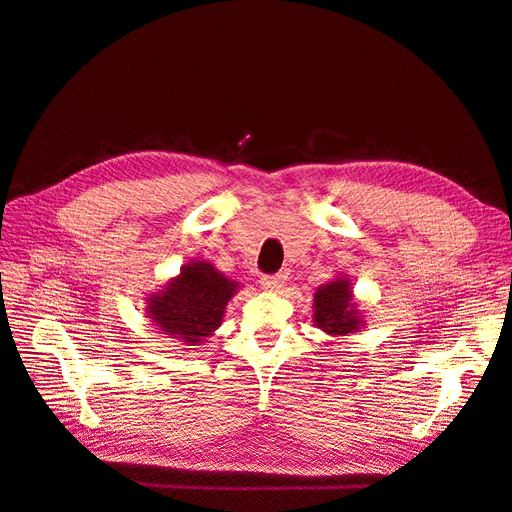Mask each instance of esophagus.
<instances>
[{
	"mask_svg": "<svg viewBox=\"0 0 512 512\" xmlns=\"http://www.w3.org/2000/svg\"><path fill=\"white\" fill-rule=\"evenodd\" d=\"M286 284H288V275H286V273H277V275H265V277H262V280H260V286H262V290H271V292L282 290Z\"/></svg>",
	"mask_w": 512,
	"mask_h": 512,
	"instance_id": "34e87169",
	"label": "esophagus"
}]
</instances>
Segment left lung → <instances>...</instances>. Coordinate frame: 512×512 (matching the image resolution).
I'll list each match as a JSON object with an SVG mask.
<instances>
[{"label": "left lung", "mask_w": 512, "mask_h": 512, "mask_svg": "<svg viewBox=\"0 0 512 512\" xmlns=\"http://www.w3.org/2000/svg\"><path fill=\"white\" fill-rule=\"evenodd\" d=\"M314 324L333 337L350 335L363 327V318L352 301V286L346 275L316 290Z\"/></svg>", "instance_id": "obj_1"}]
</instances>
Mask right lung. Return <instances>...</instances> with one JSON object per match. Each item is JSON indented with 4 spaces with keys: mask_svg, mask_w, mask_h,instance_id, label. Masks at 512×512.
Instances as JSON below:
<instances>
[{
    "mask_svg": "<svg viewBox=\"0 0 512 512\" xmlns=\"http://www.w3.org/2000/svg\"><path fill=\"white\" fill-rule=\"evenodd\" d=\"M239 284L228 280L207 260H192L164 290L147 299V316L164 335L198 346L213 335L224 318L226 303Z\"/></svg>",
    "mask_w": 512,
    "mask_h": 512,
    "instance_id": "1",
    "label": "right lung"
}]
</instances>
